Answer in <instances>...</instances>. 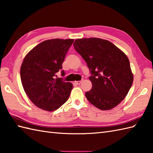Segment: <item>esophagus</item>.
Returning <instances> with one entry per match:
<instances>
[{"instance_id": "1", "label": "esophagus", "mask_w": 153, "mask_h": 153, "mask_svg": "<svg viewBox=\"0 0 153 153\" xmlns=\"http://www.w3.org/2000/svg\"><path fill=\"white\" fill-rule=\"evenodd\" d=\"M81 82H82V81H81V80H80V81H75V82H74V83L76 84H81Z\"/></svg>"}]
</instances>
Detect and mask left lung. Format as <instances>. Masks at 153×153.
Here are the masks:
<instances>
[{"label":"left lung","mask_w":153,"mask_h":153,"mask_svg":"<svg viewBox=\"0 0 153 153\" xmlns=\"http://www.w3.org/2000/svg\"><path fill=\"white\" fill-rule=\"evenodd\" d=\"M73 46L91 74L92 88L85 93L87 100L101 110L116 107L126 96L134 80L126 55L112 42L98 38L76 39Z\"/></svg>","instance_id":"1"}]
</instances>
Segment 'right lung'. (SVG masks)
Instances as JSON below:
<instances>
[{"label":"right lung","mask_w":153,"mask_h":153,"mask_svg":"<svg viewBox=\"0 0 153 153\" xmlns=\"http://www.w3.org/2000/svg\"><path fill=\"white\" fill-rule=\"evenodd\" d=\"M73 39L47 40L27 54L20 69L22 86L30 100L43 110L59 108L69 98L73 84L56 78ZM62 76L65 72L62 70Z\"/></svg>","instance_id":"1"}]
</instances>
